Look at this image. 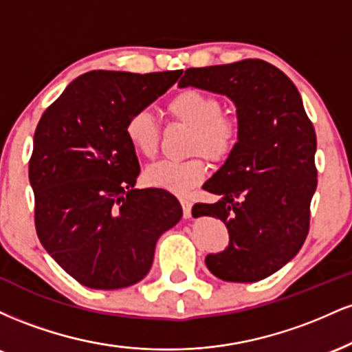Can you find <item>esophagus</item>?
<instances>
[{"label": "esophagus", "instance_id": "esophagus-1", "mask_svg": "<svg viewBox=\"0 0 352 352\" xmlns=\"http://www.w3.org/2000/svg\"><path fill=\"white\" fill-rule=\"evenodd\" d=\"M180 204H182V208H184V217L188 218L192 215V201L188 199H180Z\"/></svg>", "mask_w": 352, "mask_h": 352}]
</instances>
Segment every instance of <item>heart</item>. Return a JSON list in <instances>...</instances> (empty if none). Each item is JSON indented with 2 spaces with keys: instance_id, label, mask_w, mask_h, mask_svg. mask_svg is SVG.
I'll use <instances>...</instances> for the list:
<instances>
[{
  "instance_id": "heart-1",
  "label": "heart",
  "mask_w": 352,
  "mask_h": 352,
  "mask_svg": "<svg viewBox=\"0 0 352 352\" xmlns=\"http://www.w3.org/2000/svg\"><path fill=\"white\" fill-rule=\"evenodd\" d=\"M165 111L173 122L192 131L188 152L201 153L213 164H223L235 152L240 139V124L235 116L223 112L221 99L197 87L177 91L165 104ZM125 139L131 147L153 159L159 152L160 127L147 111H137L127 119L124 127ZM208 167L201 157L185 162H159L145 170V182L152 187L184 195L207 177Z\"/></svg>"
}]
</instances>
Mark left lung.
Instances as JSON below:
<instances>
[{"label": "left lung", "mask_w": 352, "mask_h": 352, "mask_svg": "<svg viewBox=\"0 0 352 352\" xmlns=\"http://www.w3.org/2000/svg\"><path fill=\"white\" fill-rule=\"evenodd\" d=\"M179 86L228 96L240 124L235 152L204 185L220 200L192 210L195 218H220L230 233L228 248L205 263L223 281L263 280L300 252L309 232L316 132L300 92L261 59L190 67Z\"/></svg>", "instance_id": "8db88e82"}]
</instances>
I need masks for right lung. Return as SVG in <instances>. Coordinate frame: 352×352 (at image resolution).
<instances>
[{"label": "right lung", "mask_w": 352, "mask_h": 352, "mask_svg": "<svg viewBox=\"0 0 352 352\" xmlns=\"http://www.w3.org/2000/svg\"><path fill=\"white\" fill-rule=\"evenodd\" d=\"M180 74L86 72L39 119L30 159L36 233L80 285H135L151 270L157 240L182 218L170 192L134 188L140 167L124 132Z\"/></svg>", "instance_id": "obj_1"}]
</instances>
